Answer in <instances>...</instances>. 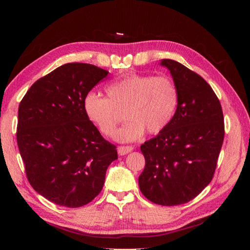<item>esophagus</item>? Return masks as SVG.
<instances>
[{"instance_id": "obj_1", "label": "esophagus", "mask_w": 250, "mask_h": 250, "mask_svg": "<svg viewBox=\"0 0 250 250\" xmlns=\"http://www.w3.org/2000/svg\"><path fill=\"white\" fill-rule=\"evenodd\" d=\"M133 149H134L133 146H119L118 147V153L120 156H125V155H126V153L131 152Z\"/></svg>"}]
</instances>
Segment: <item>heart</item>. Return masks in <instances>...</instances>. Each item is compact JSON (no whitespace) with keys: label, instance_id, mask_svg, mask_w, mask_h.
Here are the masks:
<instances>
[{"label":"heart","instance_id":"1","mask_svg":"<svg viewBox=\"0 0 250 250\" xmlns=\"http://www.w3.org/2000/svg\"><path fill=\"white\" fill-rule=\"evenodd\" d=\"M107 98L88 92L83 101L87 118L105 136H113L124 120L129 121L116 135L120 142L141 139L147 130L160 133L174 118L179 103L177 84L167 75L129 74L105 87Z\"/></svg>","mask_w":250,"mask_h":250}]
</instances>
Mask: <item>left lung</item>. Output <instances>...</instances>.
<instances>
[{
    "label": "left lung",
    "instance_id": "8db88e82",
    "mask_svg": "<svg viewBox=\"0 0 250 250\" xmlns=\"http://www.w3.org/2000/svg\"><path fill=\"white\" fill-rule=\"evenodd\" d=\"M160 64L177 84L179 103L167 128L141 146L145 168L139 185L152 203L174 206L193 200L211 182L225 122L219 100L204 78L177 61L163 59Z\"/></svg>",
    "mask_w": 250,
    "mask_h": 250
}]
</instances>
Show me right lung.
Instances as JSON below:
<instances>
[{"mask_svg":"<svg viewBox=\"0 0 250 250\" xmlns=\"http://www.w3.org/2000/svg\"><path fill=\"white\" fill-rule=\"evenodd\" d=\"M108 72L88 63H66L36 81L21 100L17 143L33 189L57 205L81 207L103 188L106 169L118 159L83 101Z\"/></svg>","mask_w":250,"mask_h":250,"instance_id":"1","label":"right lung"}]
</instances>
